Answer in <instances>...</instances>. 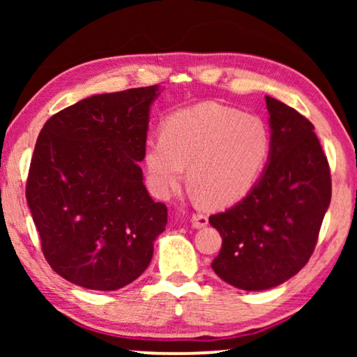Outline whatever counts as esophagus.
Instances as JSON below:
<instances>
[{
	"instance_id": "obj_1",
	"label": "esophagus",
	"mask_w": 357,
	"mask_h": 357,
	"mask_svg": "<svg viewBox=\"0 0 357 357\" xmlns=\"http://www.w3.org/2000/svg\"><path fill=\"white\" fill-rule=\"evenodd\" d=\"M192 226L195 229H202L208 226V216L206 214H193L192 216Z\"/></svg>"
}]
</instances>
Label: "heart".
I'll use <instances>...</instances> for the list:
<instances>
[{
    "instance_id": "heart-1",
    "label": "heart",
    "mask_w": 357,
    "mask_h": 357,
    "mask_svg": "<svg viewBox=\"0 0 357 357\" xmlns=\"http://www.w3.org/2000/svg\"><path fill=\"white\" fill-rule=\"evenodd\" d=\"M271 151V135L260 116L206 100L175 112L162 135L144 144L148 185L169 198L185 178L211 208L237 203L255 185Z\"/></svg>"
}]
</instances>
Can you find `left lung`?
<instances>
[{"instance_id":"left-lung-1","label":"left lung","mask_w":357,"mask_h":357,"mask_svg":"<svg viewBox=\"0 0 357 357\" xmlns=\"http://www.w3.org/2000/svg\"><path fill=\"white\" fill-rule=\"evenodd\" d=\"M271 151L247 197L209 224L222 237L211 266L243 291H265L297 275L314 252L331 199L326 155L314 125L266 96Z\"/></svg>"}]
</instances>
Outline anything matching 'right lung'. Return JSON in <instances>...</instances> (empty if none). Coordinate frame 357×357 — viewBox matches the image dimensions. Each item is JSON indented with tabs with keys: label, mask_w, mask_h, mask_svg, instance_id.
Here are the masks:
<instances>
[{
	"label": "right lung",
	"mask_w": 357,
	"mask_h": 357,
	"mask_svg": "<svg viewBox=\"0 0 357 357\" xmlns=\"http://www.w3.org/2000/svg\"><path fill=\"white\" fill-rule=\"evenodd\" d=\"M159 86L91 96L47 120L26 187L48 265L94 291L143 275L167 208L149 197L139 162Z\"/></svg>",
	"instance_id": "1"
}]
</instances>
